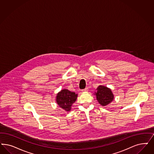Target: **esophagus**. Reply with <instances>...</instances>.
Segmentation results:
<instances>
[{"label": "esophagus", "instance_id": "obj_1", "mask_svg": "<svg viewBox=\"0 0 154 154\" xmlns=\"http://www.w3.org/2000/svg\"><path fill=\"white\" fill-rule=\"evenodd\" d=\"M82 90V91H87L88 90V88H86L84 89H83V90Z\"/></svg>", "mask_w": 154, "mask_h": 154}]
</instances>
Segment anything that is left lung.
Instances as JSON below:
<instances>
[{"label":"left lung","mask_w":154,"mask_h":154,"mask_svg":"<svg viewBox=\"0 0 154 154\" xmlns=\"http://www.w3.org/2000/svg\"><path fill=\"white\" fill-rule=\"evenodd\" d=\"M96 93L97 100L102 106H106L110 103L114 99L112 90L103 86H99L97 89Z\"/></svg>","instance_id":"left-lung-1"}]
</instances>
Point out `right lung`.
Masks as SVG:
<instances>
[{"mask_svg":"<svg viewBox=\"0 0 154 154\" xmlns=\"http://www.w3.org/2000/svg\"><path fill=\"white\" fill-rule=\"evenodd\" d=\"M77 94L67 89L62 90L57 95L56 101L58 105L66 111H70L71 106L76 101Z\"/></svg>","mask_w":154,"mask_h":154,"instance_id":"1","label":"right lung"}]
</instances>
